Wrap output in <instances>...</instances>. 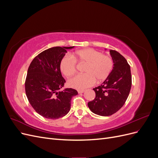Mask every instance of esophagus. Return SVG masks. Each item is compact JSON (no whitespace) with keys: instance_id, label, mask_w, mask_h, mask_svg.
<instances>
[{"instance_id":"obj_1","label":"esophagus","mask_w":158,"mask_h":158,"mask_svg":"<svg viewBox=\"0 0 158 158\" xmlns=\"http://www.w3.org/2000/svg\"><path fill=\"white\" fill-rule=\"evenodd\" d=\"M84 92H85L84 89H79V90H78V94H82V93H84Z\"/></svg>"}]
</instances>
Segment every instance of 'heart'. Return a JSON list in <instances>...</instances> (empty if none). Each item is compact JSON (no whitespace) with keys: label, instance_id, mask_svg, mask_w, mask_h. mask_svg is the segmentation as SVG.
<instances>
[{"label":"heart","instance_id":"b5f03b06","mask_svg":"<svg viewBox=\"0 0 158 158\" xmlns=\"http://www.w3.org/2000/svg\"><path fill=\"white\" fill-rule=\"evenodd\" d=\"M76 61L86 63L84 74H78L68 81L70 88L82 89L92 85L95 80L101 82L106 80L113 69V63L111 57L103 55L101 52L93 49H84L75 52L70 56L62 59L60 69L66 76H70L76 71Z\"/></svg>","mask_w":158,"mask_h":158}]
</instances>
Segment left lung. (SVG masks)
<instances>
[{
	"mask_svg": "<svg viewBox=\"0 0 158 158\" xmlns=\"http://www.w3.org/2000/svg\"><path fill=\"white\" fill-rule=\"evenodd\" d=\"M109 52L113 69L106 80L93 89L95 98L88 103L91 111L103 117L111 115L123 106L132 85L131 67L125 57L116 51Z\"/></svg>",
	"mask_w": 158,
	"mask_h": 158,
	"instance_id": "obj_1",
	"label": "left lung"
}]
</instances>
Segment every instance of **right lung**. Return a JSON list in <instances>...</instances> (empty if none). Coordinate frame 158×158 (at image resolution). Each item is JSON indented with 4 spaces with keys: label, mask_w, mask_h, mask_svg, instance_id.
<instances>
[{
    "label": "right lung",
    "mask_w": 158,
    "mask_h": 158,
    "mask_svg": "<svg viewBox=\"0 0 158 158\" xmlns=\"http://www.w3.org/2000/svg\"><path fill=\"white\" fill-rule=\"evenodd\" d=\"M73 47H54L36 56L28 68L25 89L28 101L35 111L46 118L65 116L70 109V101L78 92L64 87L60 63Z\"/></svg>",
    "instance_id": "1"
}]
</instances>
